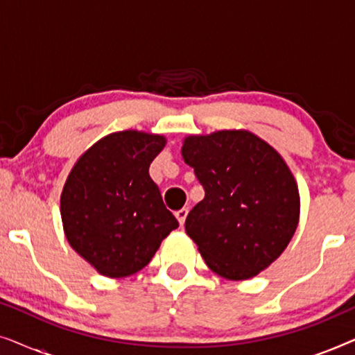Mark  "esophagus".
I'll use <instances>...</instances> for the list:
<instances>
[{"instance_id":"obj_1","label":"esophagus","mask_w":355,"mask_h":355,"mask_svg":"<svg viewBox=\"0 0 355 355\" xmlns=\"http://www.w3.org/2000/svg\"><path fill=\"white\" fill-rule=\"evenodd\" d=\"M187 213H189V210H187V208H181V210H178V211H176V218H178L179 225H181V226L184 225V223H186Z\"/></svg>"}]
</instances>
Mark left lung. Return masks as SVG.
Instances as JSON below:
<instances>
[{
	"label": "left lung",
	"instance_id": "8db88e82",
	"mask_svg": "<svg viewBox=\"0 0 355 355\" xmlns=\"http://www.w3.org/2000/svg\"><path fill=\"white\" fill-rule=\"evenodd\" d=\"M182 158L205 197L189 211L186 232L208 268L249 279L288 247L299 223V191L273 147L247 130L184 140Z\"/></svg>",
	"mask_w": 355,
	"mask_h": 355
}]
</instances>
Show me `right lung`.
I'll return each mask as SVG.
<instances>
[{"mask_svg": "<svg viewBox=\"0 0 355 355\" xmlns=\"http://www.w3.org/2000/svg\"><path fill=\"white\" fill-rule=\"evenodd\" d=\"M163 135L123 130L87 150L67 176L61 218L72 249L98 273L124 278L148 265L179 223L148 174Z\"/></svg>", "mask_w": 355, "mask_h": 355, "instance_id": "add662e5", "label": "right lung"}]
</instances>
